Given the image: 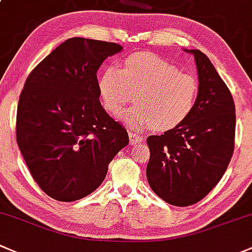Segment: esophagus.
<instances>
[{
	"instance_id": "34e87169",
	"label": "esophagus",
	"mask_w": 252,
	"mask_h": 252,
	"mask_svg": "<svg viewBox=\"0 0 252 252\" xmlns=\"http://www.w3.org/2000/svg\"><path fill=\"white\" fill-rule=\"evenodd\" d=\"M128 138H129V144L137 145L142 143V138L143 137L138 133H133V132H128Z\"/></svg>"
}]
</instances>
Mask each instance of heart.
Masks as SVG:
<instances>
[{
    "mask_svg": "<svg viewBox=\"0 0 252 252\" xmlns=\"http://www.w3.org/2000/svg\"><path fill=\"white\" fill-rule=\"evenodd\" d=\"M98 90L111 115H119L136 92L137 104L124 116L127 125L142 128L153 124L155 129L168 131L183 124L194 110L199 82L157 54L136 53L127 57L123 68L103 69Z\"/></svg>",
    "mask_w": 252,
    "mask_h": 252,
    "instance_id": "b5f03b06",
    "label": "heart"
}]
</instances>
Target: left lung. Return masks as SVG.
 Returning a JSON list of instances; mask_svg holds the SVG:
<instances>
[{
    "label": "left lung",
    "mask_w": 252,
    "mask_h": 252,
    "mask_svg": "<svg viewBox=\"0 0 252 252\" xmlns=\"http://www.w3.org/2000/svg\"><path fill=\"white\" fill-rule=\"evenodd\" d=\"M194 56L199 95L194 110L180 126L149 136L147 178L166 203L189 206L205 198L220 182L234 150L235 107L227 85L199 49Z\"/></svg>",
    "instance_id": "left-lung-1"
}]
</instances>
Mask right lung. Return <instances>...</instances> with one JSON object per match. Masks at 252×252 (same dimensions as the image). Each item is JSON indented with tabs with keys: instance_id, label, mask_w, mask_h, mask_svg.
<instances>
[{
	"instance_id": "1",
	"label": "right lung",
	"mask_w": 252,
	"mask_h": 252,
	"mask_svg": "<svg viewBox=\"0 0 252 252\" xmlns=\"http://www.w3.org/2000/svg\"><path fill=\"white\" fill-rule=\"evenodd\" d=\"M123 46L72 37L36 66L17 110V143L31 176L58 201H75L104 181L128 144L123 125L99 102L97 70Z\"/></svg>"
}]
</instances>
